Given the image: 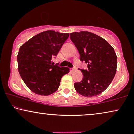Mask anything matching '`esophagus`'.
Masks as SVG:
<instances>
[{"instance_id": "34e87169", "label": "esophagus", "mask_w": 134, "mask_h": 134, "mask_svg": "<svg viewBox=\"0 0 134 134\" xmlns=\"http://www.w3.org/2000/svg\"><path fill=\"white\" fill-rule=\"evenodd\" d=\"M75 69H76V68H75V67H73V68H70V70H71V72H72V71H74Z\"/></svg>"}]
</instances>
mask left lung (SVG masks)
<instances>
[{
	"label": "left lung",
	"instance_id": "left-lung-1",
	"mask_svg": "<svg viewBox=\"0 0 134 134\" xmlns=\"http://www.w3.org/2000/svg\"><path fill=\"white\" fill-rule=\"evenodd\" d=\"M70 39L79 52L80 61L88 65L87 69H80L83 79L74 83L75 89L83 96L100 94L116 74L117 57L114 49L106 40L89 32L71 33Z\"/></svg>",
	"mask_w": 134,
	"mask_h": 134
}]
</instances>
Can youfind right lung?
I'll return each instance as SVG.
<instances>
[{
    "instance_id": "add662e5",
    "label": "right lung",
    "mask_w": 134,
    "mask_h": 134,
    "mask_svg": "<svg viewBox=\"0 0 134 134\" xmlns=\"http://www.w3.org/2000/svg\"><path fill=\"white\" fill-rule=\"evenodd\" d=\"M69 34L47 30L36 35L22 45L18 55V71L29 89L47 96L55 92L60 80L69 72L68 67L54 65L52 60L68 38Z\"/></svg>"
}]
</instances>
